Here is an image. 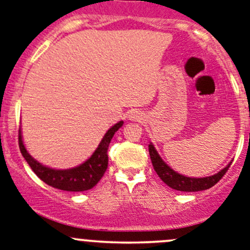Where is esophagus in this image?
Wrapping results in <instances>:
<instances>
[{"label": "esophagus", "mask_w": 250, "mask_h": 250, "mask_svg": "<svg viewBox=\"0 0 250 250\" xmlns=\"http://www.w3.org/2000/svg\"><path fill=\"white\" fill-rule=\"evenodd\" d=\"M143 112H140V111H138V110H134V111H132L130 112V115H129V118L132 121H138V122H140L141 120H143Z\"/></svg>", "instance_id": "esophagus-1"}]
</instances>
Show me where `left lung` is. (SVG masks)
<instances>
[{"mask_svg": "<svg viewBox=\"0 0 250 250\" xmlns=\"http://www.w3.org/2000/svg\"><path fill=\"white\" fill-rule=\"evenodd\" d=\"M148 151L149 157H151L152 160V165H153V169L154 171L157 172V175L162 178V181L165 185H167L170 188L176 189V190L180 191H199L213 187L215 183L219 182L220 178L225 175V172H227L228 169L230 167L229 164L227 167L220 170L219 172L215 173L213 176H209V177H186V176L180 175L178 172L173 171L171 167H167V165L163 162V159L160 158L159 154L157 153L156 148H154V146L152 145V144L148 145Z\"/></svg>", "mask_w": 250, "mask_h": 250, "instance_id": "8db88e82", "label": "left lung"}]
</instances>
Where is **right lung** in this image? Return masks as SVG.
<instances>
[{"label":"right lung","instance_id":"right-lung-1","mask_svg":"<svg viewBox=\"0 0 250 250\" xmlns=\"http://www.w3.org/2000/svg\"><path fill=\"white\" fill-rule=\"evenodd\" d=\"M123 121L112 125L106 134L104 135L103 140L101 141L99 146L92 154L91 158L86 160L83 164L79 165L77 167L68 170H55L50 167H44L41 163L35 160L26 151L23 146L22 138H21V130L19 129V147L21 154L33 172L41 178L43 182H45L48 186L61 189V190L67 191H83L93 188L97 183L101 181L103 175L107 169V148H109L110 141H111L114 134L122 127Z\"/></svg>","mask_w":250,"mask_h":250}]
</instances>
